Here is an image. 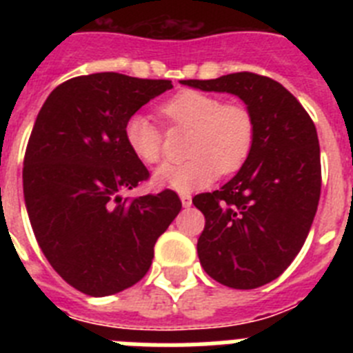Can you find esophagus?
Returning <instances> with one entry per match:
<instances>
[{
  "mask_svg": "<svg viewBox=\"0 0 353 353\" xmlns=\"http://www.w3.org/2000/svg\"><path fill=\"white\" fill-rule=\"evenodd\" d=\"M180 201H182V205L183 207H191V203H192V198H191V194H185V192H183V194H180Z\"/></svg>",
  "mask_w": 353,
  "mask_h": 353,
  "instance_id": "1",
  "label": "esophagus"
}]
</instances>
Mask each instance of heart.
I'll list each match as a JSON object with an SVG mask.
<instances>
[{
	"instance_id": "obj_1",
	"label": "heart",
	"mask_w": 353,
	"mask_h": 353,
	"mask_svg": "<svg viewBox=\"0 0 353 353\" xmlns=\"http://www.w3.org/2000/svg\"><path fill=\"white\" fill-rule=\"evenodd\" d=\"M168 123L191 130L185 162L164 164L154 173V185L179 192L203 189L219 173H235L248 161L254 143V118L245 105L198 90H183L159 105ZM125 143L143 164L162 157V132L146 114L136 113L123 127Z\"/></svg>"
}]
</instances>
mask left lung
<instances>
[{"mask_svg":"<svg viewBox=\"0 0 353 353\" xmlns=\"http://www.w3.org/2000/svg\"><path fill=\"white\" fill-rule=\"evenodd\" d=\"M182 84L236 95L256 127L239 173L219 191L192 198L205 215L199 263L230 288L267 285L297 256L316 214L322 166L313 120L283 84L252 72Z\"/></svg>","mask_w":353,"mask_h":353,"instance_id":"8db88e82","label":"left lung"}]
</instances>
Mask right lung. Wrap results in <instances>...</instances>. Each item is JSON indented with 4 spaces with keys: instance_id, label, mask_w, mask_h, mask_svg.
<instances>
[{
    "instance_id": "add662e5",
    "label": "right lung",
    "mask_w": 353,
    "mask_h": 353,
    "mask_svg": "<svg viewBox=\"0 0 353 353\" xmlns=\"http://www.w3.org/2000/svg\"><path fill=\"white\" fill-rule=\"evenodd\" d=\"M171 88L168 79L99 72L56 86L39 111L24 155L26 210L52 269L86 295L136 285L182 208L170 189L121 198L150 176L127 146L125 121Z\"/></svg>"
}]
</instances>
